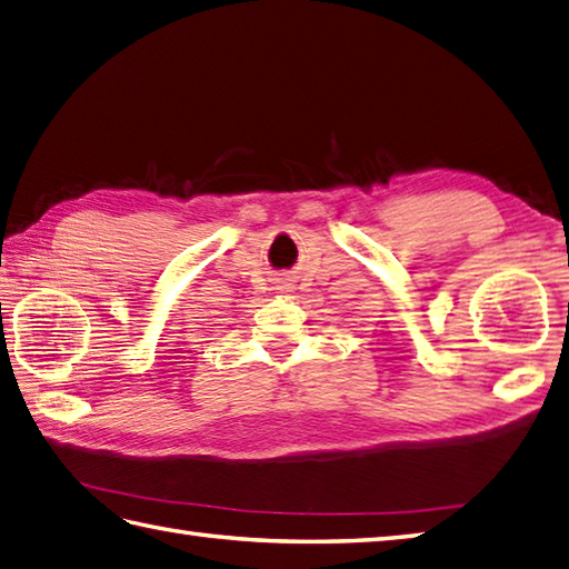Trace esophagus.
Returning <instances> with one entry per match:
<instances>
[{
	"mask_svg": "<svg viewBox=\"0 0 569 569\" xmlns=\"http://www.w3.org/2000/svg\"><path fill=\"white\" fill-rule=\"evenodd\" d=\"M291 288H293V281H291V278H278V288H276V291H291Z\"/></svg>",
	"mask_w": 569,
	"mask_h": 569,
	"instance_id": "1",
	"label": "esophagus"
}]
</instances>
